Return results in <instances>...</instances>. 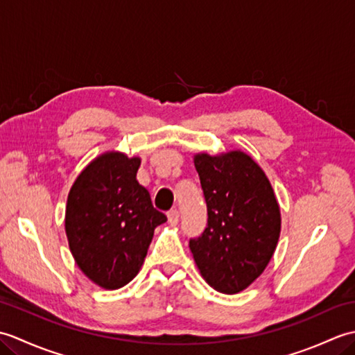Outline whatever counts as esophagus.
<instances>
[{
    "label": "esophagus",
    "mask_w": 355,
    "mask_h": 355,
    "mask_svg": "<svg viewBox=\"0 0 355 355\" xmlns=\"http://www.w3.org/2000/svg\"><path fill=\"white\" fill-rule=\"evenodd\" d=\"M178 220H180V212H178V210L177 209L169 210V212H168V221L171 224H177Z\"/></svg>",
    "instance_id": "1"
}]
</instances>
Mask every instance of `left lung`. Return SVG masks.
<instances>
[{
  "label": "left lung",
  "instance_id": "1",
  "mask_svg": "<svg viewBox=\"0 0 355 355\" xmlns=\"http://www.w3.org/2000/svg\"><path fill=\"white\" fill-rule=\"evenodd\" d=\"M207 206L206 229L189 239L195 263L216 291L235 294L266 270L281 212L266 173L244 153L195 155Z\"/></svg>",
  "mask_w": 355,
  "mask_h": 355
}]
</instances>
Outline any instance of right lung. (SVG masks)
<instances>
[{
	"instance_id": "1",
	"label": "right lung",
	"mask_w": 355,
	"mask_h": 355,
	"mask_svg": "<svg viewBox=\"0 0 355 355\" xmlns=\"http://www.w3.org/2000/svg\"><path fill=\"white\" fill-rule=\"evenodd\" d=\"M140 158L103 154L80 172L69 193L65 232L79 268L97 285L116 290L139 273L157 225V210L139 184Z\"/></svg>"
}]
</instances>
